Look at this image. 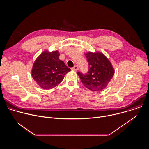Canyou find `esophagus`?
Masks as SVG:
<instances>
[{"mask_svg": "<svg viewBox=\"0 0 149 149\" xmlns=\"http://www.w3.org/2000/svg\"><path fill=\"white\" fill-rule=\"evenodd\" d=\"M72 70H74V71H77V70H78V66L75 65V66H74L73 68H72Z\"/></svg>", "mask_w": 149, "mask_h": 149, "instance_id": "esophagus-1", "label": "esophagus"}]
</instances>
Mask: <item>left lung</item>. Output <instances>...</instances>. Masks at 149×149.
<instances>
[{
    "label": "left lung",
    "instance_id": "8db88e82",
    "mask_svg": "<svg viewBox=\"0 0 149 149\" xmlns=\"http://www.w3.org/2000/svg\"><path fill=\"white\" fill-rule=\"evenodd\" d=\"M89 65L86 74L79 72V75L85 87L93 91H101L106 88L114 74V69L111 62L100 52L85 53Z\"/></svg>",
    "mask_w": 149,
    "mask_h": 149
}]
</instances>
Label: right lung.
I'll return each instance as SVG.
<instances>
[{
	"label": "right lung",
	"mask_w": 149,
	"mask_h": 149,
	"mask_svg": "<svg viewBox=\"0 0 149 149\" xmlns=\"http://www.w3.org/2000/svg\"><path fill=\"white\" fill-rule=\"evenodd\" d=\"M58 51L42 52L35 61L32 68V76L39 87L52 89L62 82L71 69L59 59Z\"/></svg>",
	"instance_id": "1"
}]
</instances>
